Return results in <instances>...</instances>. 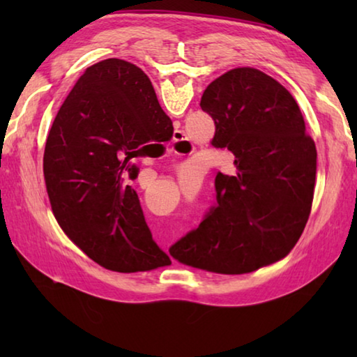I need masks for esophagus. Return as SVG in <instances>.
Segmentation results:
<instances>
[{"label": "esophagus", "instance_id": "esophagus-1", "mask_svg": "<svg viewBox=\"0 0 357 357\" xmlns=\"http://www.w3.org/2000/svg\"><path fill=\"white\" fill-rule=\"evenodd\" d=\"M185 144V138H184V134L183 132H176V134H174V138H173V142H172V144L170 146H168V153H173V154H178V155H181L183 153H181V148H183Z\"/></svg>", "mask_w": 357, "mask_h": 357}]
</instances>
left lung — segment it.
Here are the masks:
<instances>
[{"instance_id": "1", "label": "left lung", "mask_w": 357, "mask_h": 357, "mask_svg": "<svg viewBox=\"0 0 357 357\" xmlns=\"http://www.w3.org/2000/svg\"><path fill=\"white\" fill-rule=\"evenodd\" d=\"M200 107L215 123L213 146L234 155L236 173H217V203L170 253L209 273H252L287 257L304 231L315 189V143L298 102L258 69L215 78Z\"/></svg>"}]
</instances>
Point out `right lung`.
<instances>
[{
  "label": "right lung",
  "mask_w": 357,
  "mask_h": 357,
  "mask_svg": "<svg viewBox=\"0 0 357 357\" xmlns=\"http://www.w3.org/2000/svg\"><path fill=\"white\" fill-rule=\"evenodd\" d=\"M172 129L148 75L118 58L84 70L53 121L44 153L52 211L72 243L105 269L172 264L129 185L140 170L132 159Z\"/></svg>",
  "instance_id": "right-lung-1"
}]
</instances>
